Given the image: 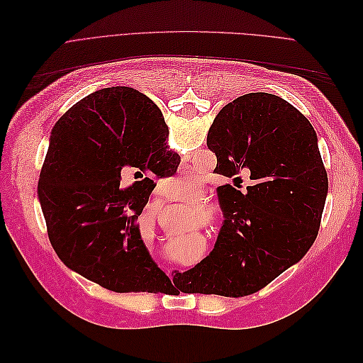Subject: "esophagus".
<instances>
[{
  "label": "esophagus",
  "mask_w": 363,
  "mask_h": 363,
  "mask_svg": "<svg viewBox=\"0 0 363 363\" xmlns=\"http://www.w3.org/2000/svg\"><path fill=\"white\" fill-rule=\"evenodd\" d=\"M167 196H168V195H167ZM168 200H169V196H168Z\"/></svg>",
  "instance_id": "34e87169"
}]
</instances>
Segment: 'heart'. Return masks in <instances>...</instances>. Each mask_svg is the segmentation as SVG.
<instances>
[{
  "mask_svg": "<svg viewBox=\"0 0 363 363\" xmlns=\"http://www.w3.org/2000/svg\"><path fill=\"white\" fill-rule=\"evenodd\" d=\"M168 188L174 196H179V199H194V196L199 195L200 192V180L195 174L183 172L179 175H174L169 180Z\"/></svg>",
  "mask_w": 363,
  "mask_h": 363,
  "instance_id": "obj_1",
  "label": "heart"
}]
</instances>
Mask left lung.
Returning a JSON list of instances; mask_svg holds the SVG:
<instances>
[{"mask_svg":"<svg viewBox=\"0 0 363 363\" xmlns=\"http://www.w3.org/2000/svg\"><path fill=\"white\" fill-rule=\"evenodd\" d=\"M145 113L164 125L159 107L139 92ZM207 147L216 174L255 184L219 186L224 224L215 248L199 265L174 276L186 294H255L298 263L313 245L328 192L318 136L307 118L283 98L255 92L221 108Z\"/></svg>","mask_w":363,"mask_h":363,"instance_id":"obj_1","label":"left lung"}]
</instances>
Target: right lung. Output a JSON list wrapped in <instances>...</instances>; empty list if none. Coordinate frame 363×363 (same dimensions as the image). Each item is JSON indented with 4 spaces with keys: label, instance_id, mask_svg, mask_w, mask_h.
<instances>
[{
    "label": "right lung",
    "instance_id": "right-lung-1",
    "mask_svg": "<svg viewBox=\"0 0 363 363\" xmlns=\"http://www.w3.org/2000/svg\"><path fill=\"white\" fill-rule=\"evenodd\" d=\"M164 140L167 127L125 86L84 96L51 130L38 183L50 242L69 269L108 291L151 292L167 277L136 224L155 189L151 175L177 171ZM128 170L137 182L123 189Z\"/></svg>",
    "mask_w": 363,
    "mask_h": 363
}]
</instances>
